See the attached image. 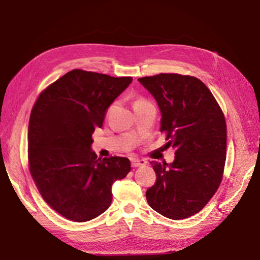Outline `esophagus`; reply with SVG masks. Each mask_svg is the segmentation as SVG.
Instances as JSON below:
<instances>
[{
  "mask_svg": "<svg viewBox=\"0 0 260 260\" xmlns=\"http://www.w3.org/2000/svg\"><path fill=\"white\" fill-rule=\"evenodd\" d=\"M147 164V161H145L144 159H132L131 160V165H132V167H135V168H137V167H142V166H145V165Z\"/></svg>",
  "mask_w": 260,
  "mask_h": 260,
  "instance_id": "esophagus-1",
  "label": "esophagus"
}]
</instances>
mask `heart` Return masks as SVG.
<instances>
[{"instance_id":"obj_1","label":"heart","mask_w":260,"mask_h":260,"mask_svg":"<svg viewBox=\"0 0 260 260\" xmlns=\"http://www.w3.org/2000/svg\"><path fill=\"white\" fill-rule=\"evenodd\" d=\"M142 101H143V100H137V101L135 102V104H136V103H139V102H142Z\"/></svg>"}]
</instances>
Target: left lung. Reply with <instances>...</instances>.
<instances>
[{
    "instance_id": "1",
    "label": "left lung",
    "mask_w": 260,
    "mask_h": 260,
    "mask_svg": "<svg viewBox=\"0 0 260 260\" xmlns=\"http://www.w3.org/2000/svg\"><path fill=\"white\" fill-rule=\"evenodd\" d=\"M160 109V132L176 148L174 162L151 161L156 182L148 205L172 220L205 207L222 179L226 151L223 113L207 86L192 76L159 74L139 78Z\"/></svg>"
}]
</instances>
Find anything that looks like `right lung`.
I'll return each instance as SVG.
<instances>
[{"label": "right lung", "mask_w": 260, "mask_h": 260, "mask_svg": "<svg viewBox=\"0 0 260 260\" xmlns=\"http://www.w3.org/2000/svg\"><path fill=\"white\" fill-rule=\"evenodd\" d=\"M131 77L74 69L39 95L30 114V174L43 200L69 220L85 222L111 206L112 185L131 170L125 157L98 158L92 135Z\"/></svg>", "instance_id": "right-lung-1"}]
</instances>
